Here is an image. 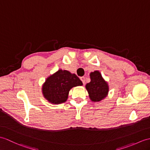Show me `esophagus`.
I'll list each match as a JSON object with an SVG mask.
<instances>
[{"mask_svg":"<svg viewBox=\"0 0 150 150\" xmlns=\"http://www.w3.org/2000/svg\"><path fill=\"white\" fill-rule=\"evenodd\" d=\"M80 79H81V81L83 83V84H84V83H85V77H84V76H81V77Z\"/></svg>","mask_w":150,"mask_h":150,"instance_id":"34e87169","label":"esophagus"}]
</instances>
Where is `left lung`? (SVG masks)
I'll use <instances>...</instances> for the list:
<instances>
[{
  "label": "left lung",
  "mask_w": 150,
  "mask_h": 150,
  "mask_svg": "<svg viewBox=\"0 0 150 150\" xmlns=\"http://www.w3.org/2000/svg\"><path fill=\"white\" fill-rule=\"evenodd\" d=\"M90 78L91 82L86 86L89 98L93 102H100L107 96L109 86L98 71L91 72L90 74Z\"/></svg>",
  "instance_id": "1"
}]
</instances>
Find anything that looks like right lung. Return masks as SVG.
Wrapping results in <instances>:
<instances>
[{"mask_svg":"<svg viewBox=\"0 0 150 150\" xmlns=\"http://www.w3.org/2000/svg\"><path fill=\"white\" fill-rule=\"evenodd\" d=\"M82 82L75 74L67 70L59 69L48 77L42 87L43 96L54 104L65 102L73 87L82 86Z\"/></svg>","mask_w":150,"mask_h":150,"instance_id":"1","label":"right lung"}]
</instances>
